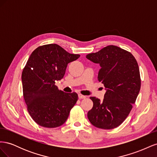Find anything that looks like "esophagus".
<instances>
[{
	"instance_id": "esophagus-1",
	"label": "esophagus",
	"mask_w": 157,
	"mask_h": 157,
	"mask_svg": "<svg viewBox=\"0 0 157 157\" xmlns=\"http://www.w3.org/2000/svg\"><path fill=\"white\" fill-rule=\"evenodd\" d=\"M78 98H79V99H84V98H86V96H84V95L79 94H78Z\"/></svg>"
}]
</instances>
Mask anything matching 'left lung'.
<instances>
[{
  "label": "left lung",
  "mask_w": 157,
  "mask_h": 157,
  "mask_svg": "<svg viewBox=\"0 0 157 157\" xmlns=\"http://www.w3.org/2000/svg\"><path fill=\"white\" fill-rule=\"evenodd\" d=\"M86 58L99 63L98 80L103 84L106 92L102 101L90 97L93 107L88 113L91 124L105 130L120 126L130 113L141 88L139 66L130 52L109 45Z\"/></svg>",
  "instance_id": "8db88e82"
}]
</instances>
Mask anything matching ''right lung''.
I'll list each match as a JSON object with an SVG mask.
<instances>
[{"mask_svg": "<svg viewBox=\"0 0 157 157\" xmlns=\"http://www.w3.org/2000/svg\"><path fill=\"white\" fill-rule=\"evenodd\" d=\"M79 57L56 44L40 46L32 52L21 80L27 111L37 124L56 128L67 121L78 95L59 90L55 83L63 78L67 64Z\"/></svg>", "mask_w": 157, "mask_h": 157, "instance_id": "obj_1", "label": "right lung"}]
</instances>
